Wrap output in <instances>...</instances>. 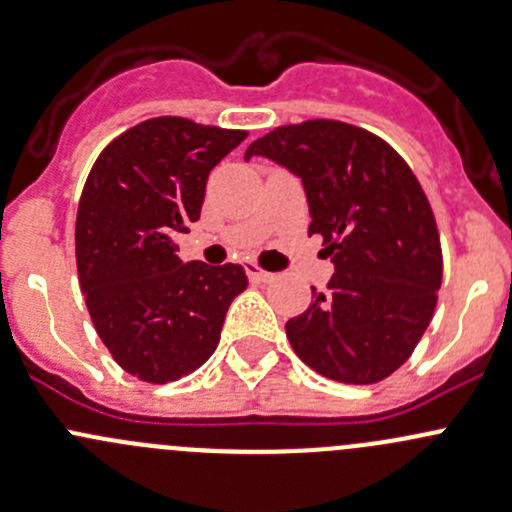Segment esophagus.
Masks as SVG:
<instances>
[{
	"instance_id": "esophagus-1",
	"label": "esophagus",
	"mask_w": 512,
	"mask_h": 512,
	"mask_svg": "<svg viewBox=\"0 0 512 512\" xmlns=\"http://www.w3.org/2000/svg\"><path fill=\"white\" fill-rule=\"evenodd\" d=\"M245 270H247V277H250L252 282H270L272 280V272L262 270V267H257L255 262H247Z\"/></svg>"
}]
</instances>
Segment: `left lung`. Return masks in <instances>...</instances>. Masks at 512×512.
Segmentation results:
<instances>
[{"label":"left lung","instance_id":"left-lung-1","mask_svg":"<svg viewBox=\"0 0 512 512\" xmlns=\"http://www.w3.org/2000/svg\"><path fill=\"white\" fill-rule=\"evenodd\" d=\"M302 178L309 235H322L334 275L285 324L294 354L342 384L394 374L426 332L443 277L431 203L404 158L366 128L314 118L250 143ZM314 292V289H312Z\"/></svg>","mask_w":512,"mask_h":512}]
</instances>
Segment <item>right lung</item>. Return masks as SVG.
Wrapping results in <instances>:
<instances>
[{
  "label": "right lung",
  "instance_id": "add662e5",
  "mask_svg": "<svg viewBox=\"0 0 512 512\" xmlns=\"http://www.w3.org/2000/svg\"><path fill=\"white\" fill-rule=\"evenodd\" d=\"M247 131L158 116L96 158L76 213V267L91 322L113 361L148 384L210 359L227 307L247 287L240 265H185L178 235L200 218L205 183Z\"/></svg>",
  "mask_w": 512,
  "mask_h": 512
}]
</instances>
